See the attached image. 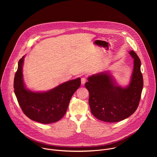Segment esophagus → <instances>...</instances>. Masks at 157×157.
I'll use <instances>...</instances> for the list:
<instances>
[{"label": "esophagus", "instance_id": "esophagus-1", "mask_svg": "<svg viewBox=\"0 0 157 157\" xmlns=\"http://www.w3.org/2000/svg\"><path fill=\"white\" fill-rule=\"evenodd\" d=\"M86 82V78L85 77H82L81 79V83L82 85H84Z\"/></svg>", "mask_w": 157, "mask_h": 157}]
</instances>
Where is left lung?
Instances as JSON below:
<instances>
[{"label":"left lung","mask_w":157,"mask_h":157,"mask_svg":"<svg viewBox=\"0 0 157 157\" xmlns=\"http://www.w3.org/2000/svg\"><path fill=\"white\" fill-rule=\"evenodd\" d=\"M134 68L129 84L118 86L108 71L92 75L85 87L90 93V111L97 119L105 122H117L132 115L137 109L143 86L141 61L134 51Z\"/></svg>","instance_id":"obj_1"}]
</instances>
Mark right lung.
Here are the masks:
<instances>
[{
    "label": "right lung",
    "mask_w": 157,
    "mask_h": 157,
    "mask_svg": "<svg viewBox=\"0 0 157 157\" xmlns=\"http://www.w3.org/2000/svg\"><path fill=\"white\" fill-rule=\"evenodd\" d=\"M25 56L18 62L14 80V93L23 113L31 120L43 124L55 123L66 113L70 100L80 85L77 78L45 92H33L25 86L23 77Z\"/></svg>",
    "instance_id": "1"
}]
</instances>
